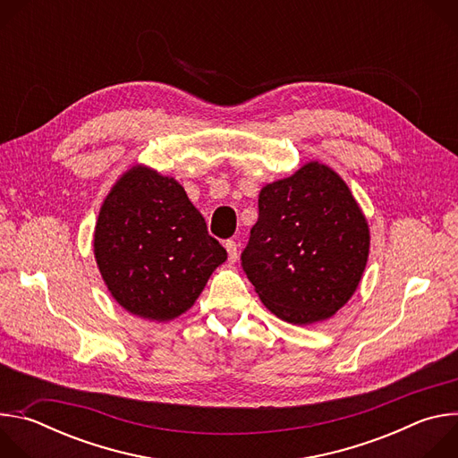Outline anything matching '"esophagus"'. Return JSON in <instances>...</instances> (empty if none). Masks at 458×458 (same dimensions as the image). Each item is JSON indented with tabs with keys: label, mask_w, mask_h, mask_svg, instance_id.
I'll use <instances>...</instances> for the list:
<instances>
[{
	"label": "esophagus",
	"mask_w": 458,
	"mask_h": 458,
	"mask_svg": "<svg viewBox=\"0 0 458 458\" xmlns=\"http://www.w3.org/2000/svg\"><path fill=\"white\" fill-rule=\"evenodd\" d=\"M225 248H226V251H228V259L232 260V263H235L237 260V242L235 241H232V239H228L226 242H225Z\"/></svg>",
	"instance_id": "esophagus-1"
}]
</instances>
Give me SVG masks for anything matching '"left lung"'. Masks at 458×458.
Returning a JSON list of instances; mask_svg holds the SVG:
<instances>
[{"label": "left lung", "instance_id": "1", "mask_svg": "<svg viewBox=\"0 0 458 458\" xmlns=\"http://www.w3.org/2000/svg\"><path fill=\"white\" fill-rule=\"evenodd\" d=\"M369 230L346 182L308 163L259 193L241 267L263 304L292 324L332 317L359 286Z\"/></svg>", "mask_w": 458, "mask_h": 458}]
</instances>
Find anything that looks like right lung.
I'll use <instances>...</instances> for the list:
<instances>
[{"label":"right lung","mask_w":458,"mask_h":458,"mask_svg":"<svg viewBox=\"0 0 458 458\" xmlns=\"http://www.w3.org/2000/svg\"><path fill=\"white\" fill-rule=\"evenodd\" d=\"M94 253L114 299L148 320H170L203 292L226 250L174 177L134 166L106 195Z\"/></svg>","instance_id":"right-lung-1"}]
</instances>
